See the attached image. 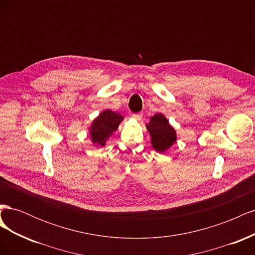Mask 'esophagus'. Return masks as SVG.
<instances>
[{
    "mask_svg": "<svg viewBox=\"0 0 255 255\" xmlns=\"http://www.w3.org/2000/svg\"><path fill=\"white\" fill-rule=\"evenodd\" d=\"M133 118L136 120H141L142 114H133Z\"/></svg>",
    "mask_w": 255,
    "mask_h": 255,
    "instance_id": "1",
    "label": "esophagus"
}]
</instances>
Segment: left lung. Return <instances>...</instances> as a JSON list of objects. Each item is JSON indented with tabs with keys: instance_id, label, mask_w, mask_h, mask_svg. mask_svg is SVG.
<instances>
[{
	"instance_id": "1",
	"label": "left lung",
	"mask_w": 255,
	"mask_h": 255,
	"mask_svg": "<svg viewBox=\"0 0 255 255\" xmlns=\"http://www.w3.org/2000/svg\"><path fill=\"white\" fill-rule=\"evenodd\" d=\"M146 128L150 132L153 148L157 152H165L176 140L175 130L169 125L164 115H154L149 125H146Z\"/></svg>"
}]
</instances>
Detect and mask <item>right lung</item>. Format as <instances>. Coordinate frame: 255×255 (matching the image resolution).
Here are the masks:
<instances>
[{"label":"right lung","mask_w":255,"mask_h":255,"mask_svg":"<svg viewBox=\"0 0 255 255\" xmlns=\"http://www.w3.org/2000/svg\"><path fill=\"white\" fill-rule=\"evenodd\" d=\"M123 117L112 111H104L92 122L90 134L92 141L100 145H104L107 138L117 129Z\"/></svg>","instance_id":"obj_1"}]
</instances>
